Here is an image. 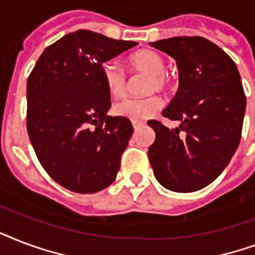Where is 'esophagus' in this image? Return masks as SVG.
I'll use <instances>...</instances> for the list:
<instances>
[{
	"label": "esophagus",
	"instance_id": "34e87169",
	"mask_svg": "<svg viewBox=\"0 0 255 255\" xmlns=\"http://www.w3.org/2000/svg\"><path fill=\"white\" fill-rule=\"evenodd\" d=\"M141 126H143V122H137V121H133V128L134 130H138Z\"/></svg>",
	"mask_w": 255,
	"mask_h": 255
}]
</instances>
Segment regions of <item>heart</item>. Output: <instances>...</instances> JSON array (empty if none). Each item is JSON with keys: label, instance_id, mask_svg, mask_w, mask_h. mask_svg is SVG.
I'll list each match as a JSON object with an SVG mask.
<instances>
[{"label": "heart", "instance_id": "obj_1", "mask_svg": "<svg viewBox=\"0 0 255 255\" xmlns=\"http://www.w3.org/2000/svg\"><path fill=\"white\" fill-rule=\"evenodd\" d=\"M128 68L133 73L149 74L147 92H163L170 86V80L166 74V61L155 50L143 49L133 53L126 60ZM101 76L106 90L113 98H122L128 90V80L125 73L114 62H104L101 65ZM162 108V100L158 96L146 98H128L116 104L113 113L120 117L129 118L131 121H145Z\"/></svg>", "mask_w": 255, "mask_h": 255}]
</instances>
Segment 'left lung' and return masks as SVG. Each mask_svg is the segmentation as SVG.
Returning <instances> with one entry per match:
<instances>
[{
	"label": "left lung",
	"mask_w": 255,
	"mask_h": 255,
	"mask_svg": "<svg viewBox=\"0 0 255 255\" xmlns=\"http://www.w3.org/2000/svg\"><path fill=\"white\" fill-rule=\"evenodd\" d=\"M150 45L177 61L175 93L163 117L179 121L169 129L159 121L149 147L150 165L163 187L191 193L212 183L240 145L246 96L236 62L203 37H173Z\"/></svg>",
	"instance_id": "8db88e82"
}]
</instances>
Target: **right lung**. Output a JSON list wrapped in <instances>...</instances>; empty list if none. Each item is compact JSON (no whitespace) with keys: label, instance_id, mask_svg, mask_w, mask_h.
I'll list each match as a JSON object with an SVG mask.
<instances>
[{"label":"right lung","instance_id":"add662e5","mask_svg":"<svg viewBox=\"0 0 255 255\" xmlns=\"http://www.w3.org/2000/svg\"><path fill=\"white\" fill-rule=\"evenodd\" d=\"M137 45L77 30L47 46L27 78L26 128L39 163L68 190L92 194L114 182L133 134L110 117L101 65Z\"/></svg>","mask_w":255,"mask_h":255}]
</instances>
